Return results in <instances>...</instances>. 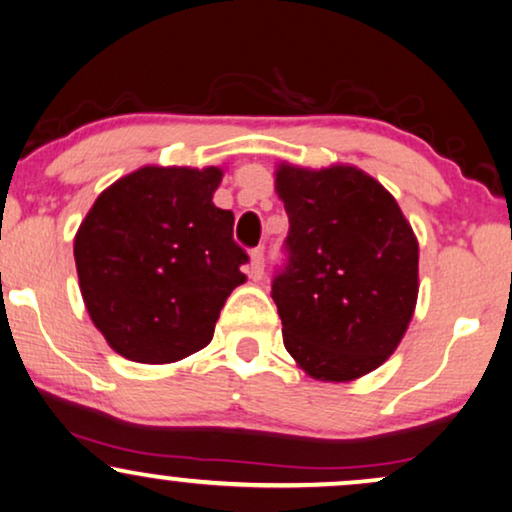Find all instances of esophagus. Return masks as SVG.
<instances>
[{
    "mask_svg": "<svg viewBox=\"0 0 512 512\" xmlns=\"http://www.w3.org/2000/svg\"><path fill=\"white\" fill-rule=\"evenodd\" d=\"M250 274L252 278H262L264 274V250L255 248L250 252Z\"/></svg>",
    "mask_w": 512,
    "mask_h": 512,
    "instance_id": "1",
    "label": "esophagus"
}]
</instances>
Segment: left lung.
Instances as JSON below:
<instances>
[{
	"instance_id": "8db88e82",
	"label": "left lung",
	"mask_w": 512,
	"mask_h": 512,
	"mask_svg": "<svg viewBox=\"0 0 512 512\" xmlns=\"http://www.w3.org/2000/svg\"><path fill=\"white\" fill-rule=\"evenodd\" d=\"M286 264L271 297L283 345L304 373L347 383L404 338L418 300V241L392 193L352 165L281 163Z\"/></svg>"
}]
</instances>
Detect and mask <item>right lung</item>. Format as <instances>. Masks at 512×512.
<instances>
[{"instance_id": "add662e5", "label": "right lung", "mask_w": 512, "mask_h": 512, "mask_svg": "<svg viewBox=\"0 0 512 512\" xmlns=\"http://www.w3.org/2000/svg\"><path fill=\"white\" fill-rule=\"evenodd\" d=\"M219 167L146 165L108 186L75 234L84 307L115 352L170 364L210 345L248 252L212 203Z\"/></svg>"}]
</instances>
